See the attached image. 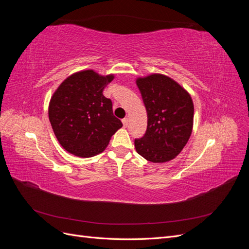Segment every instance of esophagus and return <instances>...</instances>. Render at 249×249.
Wrapping results in <instances>:
<instances>
[{
  "instance_id": "esophagus-1",
  "label": "esophagus",
  "mask_w": 249,
  "mask_h": 249,
  "mask_svg": "<svg viewBox=\"0 0 249 249\" xmlns=\"http://www.w3.org/2000/svg\"><path fill=\"white\" fill-rule=\"evenodd\" d=\"M123 124H124V126L126 127L127 124H129V119H127V118H124V119H123Z\"/></svg>"
}]
</instances>
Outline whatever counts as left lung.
I'll return each instance as SVG.
<instances>
[{"label": "left lung", "mask_w": 249, "mask_h": 249, "mask_svg": "<svg viewBox=\"0 0 249 249\" xmlns=\"http://www.w3.org/2000/svg\"><path fill=\"white\" fill-rule=\"evenodd\" d=\"M147 112V129L135 139L137 153L147 161H170L189 140L194 107L186 90L176 81L155 73L136 81Z\"/></svg>", "instance_id": "obj_1"}]
</instances>
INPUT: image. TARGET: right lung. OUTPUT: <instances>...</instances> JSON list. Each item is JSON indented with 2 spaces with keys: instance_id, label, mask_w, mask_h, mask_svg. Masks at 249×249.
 <instances>
[{
  "instance_id": "1",
  "label": "right lung",
  "mask_w": 249,
  "mask_h": 249,
  "mask_svg": "<svg viewBox=\"0 0 249 249\" xmlns=\"http://www.w3.org/2000/svg\"><path fill=\"white\" fill-rule=\"evenodd\" d=\"M114 76L83 71L64 80L52 96L49 118L60 144L79 157L104 152L123 126L113 114L112 101L103 91Z\"/></svg>"
}]
</instances>
